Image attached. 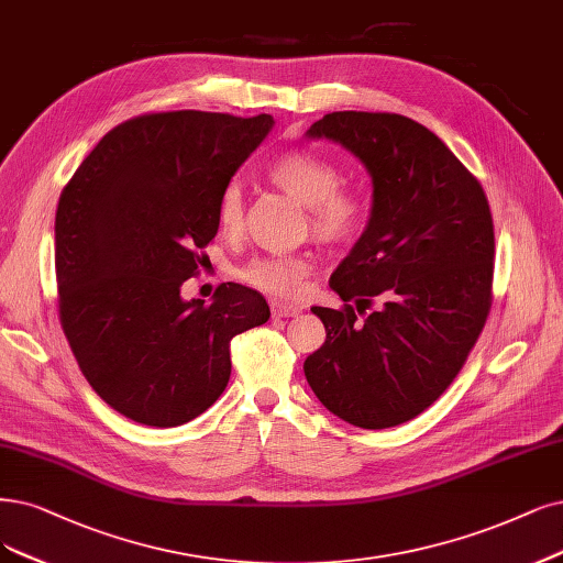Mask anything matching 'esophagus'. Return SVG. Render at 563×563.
<instances>
[{
  "instance_id": "1",
  "label": "esophagus",
  "mask_w": 563,
  "mask_h": 563,
  "mask_svg": "<svg viewBox=\"0 0 563 563\" xmlns=\"http://www.w3.org/2000/svg\"><path fill=\"white\" fill-rule=\"evenodd\" d=\"M271 310H274V318H295L301 313V306L297 303H283V301H271Z\"/></svg>"
}]
</instances>
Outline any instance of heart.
Masks as SVG:
<instances>
[{"mask_svg":"<svg viewBox=\"0 0 563 563\" xmlns=\"http://www.w3.org/2000/svg\"><path fill=\"white\" fill-rule=\"evenodd\" d=\"M268 178L285 195L308 208V222L320 241H345L364 220V197L352 187L339 185V169L329 159L292 151L268 166ZM218 222L224 234H236L243 227V190L232 183L224 187L218 203ZM310 260L303 255L255 257L239 268V278L260 292L295 299L301 295Z\"/></svg>","mask_w":563,"mask_h":563,"instance_id":"obj_1","label":"heart"}]
</instances>
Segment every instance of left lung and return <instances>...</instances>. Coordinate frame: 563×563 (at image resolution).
Listing matches in <instances>:
<instances>
[{"label": "left lung", "instance_id": "left-lung-1", "mask_svg": "<svg viewBox=\"0 0 563 563\" xmlns=\"http://www.w3.org/2000/svg\"><path fill=\"white\" fill-rule=\"evenodd\" d=\"M306 136L341 143L373 185L364 234L329 278L343 308H310L327 339L306 357V380L341 420L397 427L450 387L487 322L489 203L448 145L406 115L334 111ZM373 300L382 306L366 317Z\"/></svg>", "mask_w": 563, "mask_h": 563}]
</instances>
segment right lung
<instances>
[{
	"label": "right lung",
	"mask_w": 563,
	"mask_h": 563,
	"mask_svg": "<svg viewBox=\"0 0 563 563\" xmlns=\"http://www.w3.org/2000/svg\"><path fill=\"white\" fill-rule=\"evenodd\" d=\"M274 118L206 111L120 122L80 162L55 213L59 322L82 376L124 418L178 427L229 383V341L268 320L266 299L222 283L185 301L218 203Z\"/></svg>",
	"instance_id": "1"
}]
</instances>
